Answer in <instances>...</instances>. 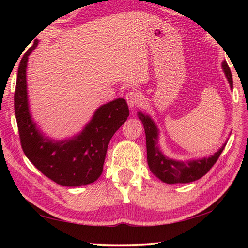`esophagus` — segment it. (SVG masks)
I'll list each match as a JSON object with an SVG mask.
<instances>
[{"label":"esophagus","mask_w":248,"mask_h":248,"mask_svg":"<svg viewBox=\"0 0 248 248\" xmlns=\"http://www.w3.org/2000/svg\"><path fill=\"white\" fill-rule=\"evenodd\" d=\"M125 100H127L130 108L136 107L141 103V94L138 91H130L129 93L125 95Z\"/></svg>","instance_id":"1"}]
</instances>
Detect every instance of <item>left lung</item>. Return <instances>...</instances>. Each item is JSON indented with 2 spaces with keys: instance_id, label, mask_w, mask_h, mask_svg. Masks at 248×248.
Returning a JSON list of instances; mask_svg holds the SVG:
<instances>
[{
  "instance_id": "1",
  "label": "left lung",
  "mask_w": 248,
  "mask_h": 248,
  "mask_svg": "<svg viewBox=\"0 0 248 248\" xmlns=\"http://www.w3.org/2000/svg\"><path fill=\"white\" fill-rule=\"evenodd\" d=\"M222 69L226 78L230 83L231 89H233L232 73L226 61L222 62ZM145 131L146 140V155H148V164L150 170L166 184H186L191 183L202 177L216 164L222 151L225 148L226 142L211 155L210 157H203L190 161H177L170 158L164 155L158 145V128L154 120L149 115L143 112H138Z\"/></svg>"
}]
</instances>
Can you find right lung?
<instances>
[{
    "mask_svg": "<svg viewBox=\"0 0 248 248\" xmlns=\"http://www.w3.org/2000/svg\"><path fill=\"white\" fill-rule=\"evenodd\" d=\"M36 39L20 60L14 95V108L25 155L41 173L54 183L78 187L97 180L103 173L109 141L124 124L129 108L124 98H116L96 109L81 132L64 140L45 136L29 110L26 70L28 56L35 50Z\"/></svg>",
    "mask_w": 248,
    "mask_h": 248,
    "instance_id": "obj_1",
    "label": "right lung"
}]
</instances>
